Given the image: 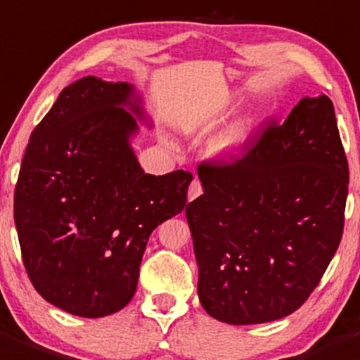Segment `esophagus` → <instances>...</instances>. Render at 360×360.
<instances>
[{
  "mask_svg": "<svg viewBox=\"0 0 360 360\" xmlns=\"http://www.w3.org/2000/svg\"><path fill=\"white\" fill-rule=\"evenodd\" d=\"M200 193H202V183L198 179H193L191 181L190 188H188V200H195Z\"/></svg>",
  "mask_w": 360,
  "mask_h": 360,
  "instance_id": "obj_1",
  "label": "esophagus"
}]
</instances>
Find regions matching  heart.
Segmentation results:
<instances>
[{
	"instance_id": "heart-1",
	"label": "heart",
	"mask_w": 360,
	"mask_h": 360,
	"mask_svg": "<svg viewBox=\"0 0 360 360\" xmlns=\"http://www.w3.org/2000/svg\"><path fill=\"white\" fill-rule=\"evenodd\" d=\"M248 128L246 124H239V127H233L232 130L226 131L218 142H216V149L218 151H232V149L239 148L243 144V141L246 139Z\"/></svg>"
}]
</instances>
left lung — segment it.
I'll return each instance as SVG.
<instances>
[{"label":"left lung","instance_id":"8db88e82","mask_svg":"<svg viewBox=\"0 0 360 360\" xmlns=\"http://www.w3.org/2000/svg\"><path fill=\"white\" fill-rule=\"evenodd\" d=\"M243 156L198 165L186 205L205 311L232 326L283 319L319 287L341 243L348 162L329 96L302 98Z\"/></svg>","mask_w":360,"mask_h":360}]
</instances>
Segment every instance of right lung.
Instances as JSON below:
<instances>
[{"mask_svg": "<svg viewBox=\"0 0 360 360\" xmlns=\"http://www.w3.org/2000/svg\"><path fill=\"white\" fill-rule=\"evenodd\" d=\"M130 96L127 82L91 75L66 86L31 134L13 193L31 283L86 319L131 301L149 236L183 211L193 179L144 174L130 148L137 121L121 107Z\"/></svg>", "mask_w": 360, "mask_h": 360, "instance_id": "right-lung-1", "label": "right lung"}]
</instances>
